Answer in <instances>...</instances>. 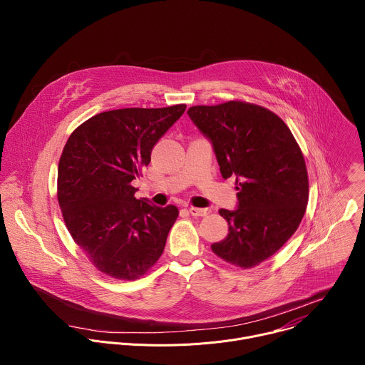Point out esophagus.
I'll return each instance as SVG.
<instances>
[{"label": "esophagus", "mask_w": 365, "mask_h": 365, "mask_svg": "<svg viewBox=\"0 0 365 365\" xmlns=\"http://www.w3.org/2000/svg\"><path fill=\"white\" fill-rule=\"evenodd\" d=\"M189 214L192 215V217H206L207 214H210V210H200V207H195V206H192V207H189Z\"/></svg>", "instance_id": "obj_1"}]
</instances>
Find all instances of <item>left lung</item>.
<instances>
[{
	"mask_svg": "<svg viewBox=\"0 0 365 365\" xmlns=\"http://www.w3.org/2000/svg\"><path fill=\"white\" fill-rule=\"evenodd\" d=\"M187 114L212 141L222 178L235 176L238 190L237 210L220 211L228 235L211 248L224 262L252 269L286 244L306 212L302 150L279 115L251 102L195 106Z\"/></svg>",
	"mask_w": 365,
	"mask_h": 365,
	"instance_id": "obj_1",
	"label": "left lung"
}]
</instances>
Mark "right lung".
Masks as SVG:
<instances>
[{"mask_svg": "<svg viewBox=\"0 0 365 365\" xmlns=\"http://www.w3.org/2000/svg\"><path fill=\"white\" fill-rule=\"evenodd\" d=\"M185 110L178 103L101 113L75 128L63 147L58 202L65 225L89 262L113 279L137 280L163 254L179 210L135 199L131 182Z\"/></svg>", "mask_w": 365, "mask_h": 365, "instance_id": "1", "label": "right lung"}]
</instances>
